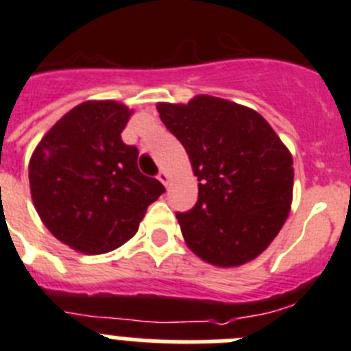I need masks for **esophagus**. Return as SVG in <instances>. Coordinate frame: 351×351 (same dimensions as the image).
Returning a JSON list of instances; mask_svg holds the SVG:
<instances>
[{
	"label": "esophagus",
	"mask_w": 351,
	"mask_h": 351,
	"mask_svg": "<svg viewBox=\"0 0 351 351\" xmlns=\"http://www.w3.org/2000/svg\"><path fill=\"white\" fill-rule=\"evenodd\" d=\"M158 179H160V182H161V184H163V186H165V188H169L170 176L165 172V170H161V172L158 173Z\"/></svg>",
	"instance_id": "34e87169"
}]
</instances>
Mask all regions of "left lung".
Listing matches in <instances>:
<instances>
[{
    "label": "left lung",
    "instance_id": "8db88e82",
    "mask_svg": "<svg viewBox=\"0 0 351 351\" xmlns=\"http://www.w3.org/2000/svg\"><path fill=\"white\" fill-rule=\"evenodd\" d=\"M184 145L198 200L176 214L186 246L216 267L255 260L280 234L293 198V160L256 110L197 95L188 104L156 105Z\"/></svg>",
    "mask_w": 351,
    "mask_h": 351
}]
</instances>
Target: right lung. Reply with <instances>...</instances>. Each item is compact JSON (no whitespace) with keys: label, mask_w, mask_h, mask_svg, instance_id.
Here are the masks:
<instances>
[{"label":"right lung","mask_w":351,"mask_h":351,"mask_svg":"<svg viewBox=\"0 0 351 351\" xmlns=\"http://www.w3.org/2000/svg\"><path fill=\"white\" fill-rule=\"evenodd\" d=\"M114 100H88L64 114L29 160V190L42 223L84 255H101L137 234L165 188L138 170V151L121 141L130 116Z\"/></svg>","instance_id":"1"}]
</instances>
